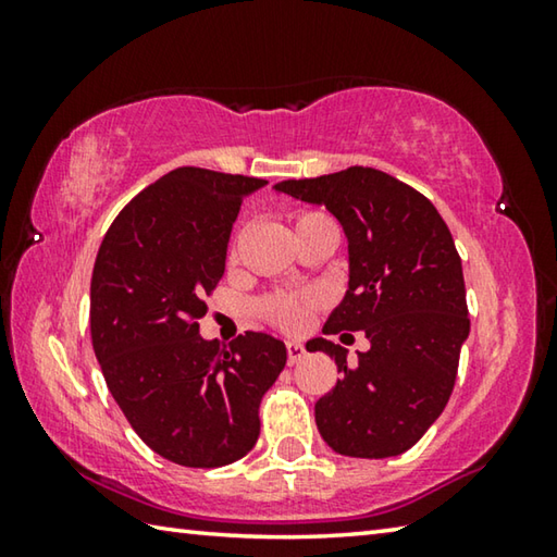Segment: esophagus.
Masks as SVG:
<instances>
[{"label": "esophagus", "instance_id": "34e87169", "mask_svg": "<svg viewBox=\"0 0 557 557\" xmlns=\"http://www.w3.org/2000/svg\"><path fill=\"white\" fill-rule=\"evenodd\" d=\"M305 346H301V344H295V342H289L287 344V363L289 366H295V363H299L301 361V358H305Z\"/></svg>", "mask_w": 557, "mask_h": 557}]
</instances>
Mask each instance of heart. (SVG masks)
Listing matches in <instances>:
<instances>
[{
    "instance_id": "b5f03b06",
    "label": "heart",
    "mask_w": 557,
    "mask_h": 557,
    "mask_svg": "<svg viewBox=\"0 0 557 557\" xmlns=\"http://www.w3.org/2000/svg\"><path fill=\"white\" fill-rule=\"evenodd\" d=\"M324 221H332V219L317 211L299 213L295 219V231L309 228V225L324 223ZM314 307H317V299L312 295H289V292L270 295L260 301L262 317H265L272 326L282 329V332H299Z\"/></svg>"
}]
</instances>
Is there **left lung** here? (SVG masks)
I'll return each mask as SVG.
<instances>
[{"label":"left lung","instance_id":"left-lung-1","mask_svg":"<svg viewBox=\"0 0 557 557\" xmlns=\"http://www.w3.org/2000/svg\"><path fill=\"white\" fill-rule=\"evenodd\" d=\"M277 191L324 203L348 238V289L324 334L366 332L369 351L312 338L342 379L317 400L319 435L338 455L383 459L408 451L440 418L469 336L461 258L447 223L412 186L371 166L287 178Z\"/></svg>","mask_w":557,"mask_h":557}]
</instances>
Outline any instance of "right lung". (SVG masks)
Instances as JSON below:
<instances>
[{
	"label": "right lung",
	"instance_id": "obj_1",
	"mask_svg": "<svg viewBox=\"0 0 557 557\" xmlns=\"http://www.w3.org/2000/svg\"><path fill=\"white\" fill-rule=\"evenodd\" d=\"M265 184L178 166L139 191L100 243L92 351L132 430L174 465L213 469L248 455L262 395L285 369L287 348L268 334L245 332L231 348L199 334L240 203Z\"/></svg>",
	"mask_w": 557,
	"mask_h": 557
}]
</instances>
